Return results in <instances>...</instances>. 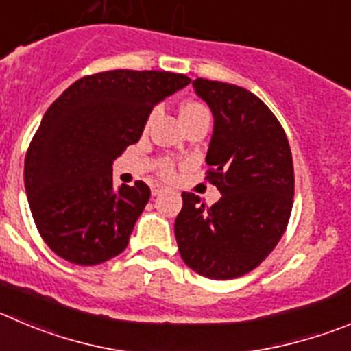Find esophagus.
<instances>
[{
	"label": "esophagus",
	"instance_id": "34e87169",
	"mask_svg": "<svg viewBox=\"0 0 351 351\" xmlns=\"http://www.w3.org/2000/svg\"><path fill=\"white\" fill-rule=\"evenodd\" d=\"M150 192H152V195H159L165 192V186L159 185V183H152V185H150Z\"/></svg>",
	"mask_w": 351,
	"mask_h": 351
}]
</instances>
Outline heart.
Segmentation results:
<instances>
[{
  "label": "heart",
  "instance_id": "1",
  "mask_svg": "<svg viewBox=\"0 0 351 351\" xmlns=\"http://www.w3.org/2000/svg\"><path fill=\"white\" fill-rule=\"evenodd\" d=\"M206 114L209 116L208 109H206L202 104H197V101H186V104H183L182 106V109H180V119L182 121L192 119V117L206 116ZM152 116H150V119H152ZM159 171L165 178H171L173 173H175V166H173V162H169V160H165V162H160Z\"/></svg>",
  "mask_w": 351,
  "mask_h": 351
}]
</instances>
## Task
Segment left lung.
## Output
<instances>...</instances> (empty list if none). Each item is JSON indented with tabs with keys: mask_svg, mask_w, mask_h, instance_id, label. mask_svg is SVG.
Returning a JSON list of instances; mask_svg holds the SVG:
<instances>
[{
	"mask_svg": "<svg viewBox=\"0 0 351 351\" xmlns=\"http://www.w3.org/2000/svg\"><path fill=\"white\" fill-rule=\"evenodd\" d=\"M192 84L215 117L206 178L221 197L208 208L199 195L183 192L175 237L186 267L208 279H237L254 270L286 232L293 156L279 119L256 95L202 77Z\"/></svg>",
	"mask_w": 351,
	"mask_h": 351,
	"instance_id": "obj_1",
	"label": "left lung"
}]
</instances>
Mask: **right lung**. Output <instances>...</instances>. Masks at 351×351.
Segmentation results:
<instances>
[{"label":"right lung","instance_id":"1","mask_svg":"<svg viewBox=\"0 0 351 351\" xmlns=\"http://www.w3.org/2000/svg\"><path fill=\"white\" fill-rule=\"evenodd\" d=\"M191 83L168 71L98 72L72 83L43 116L25 154L32 218L48 247L98 265L126 250L149 202L143 182L112 186V162L142 136L154 106Z\"/></svg>","mask_w":351,"mask_h":351}]
</instances>
